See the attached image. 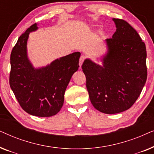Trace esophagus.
Returning <instances> with one entry per match:
<instances>
[{
	"instance_id": "34e87169",
	"label": "esophagus",
	"mask_w": 154,
	"mask_h": 154,
	"mask_svg": "<svg viewBox=\"0 0 154 154\" xmlns=\"http://www.w3.org/2000/svg\"><path fill=\"white\" fill-rule=\"evenodd\" d=\"M85 57L83 56V55L81 56V57H80V60H79V66H80V68H81V66H82V64H83V63L84 62V60H85Z\"/></svg>"
}]
</instances>
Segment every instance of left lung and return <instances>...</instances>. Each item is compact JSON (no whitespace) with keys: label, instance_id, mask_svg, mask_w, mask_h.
Returning <instances> with one entry per match:
<instances>
[{"label":"left lung","instance_id":"8db88e82","mask_svg":"<svg viewBox=\"0 0 154 154\" xmlns=\"http://www.w3.org/2000/svg\"><path fill=\"white\" fill-rule=\"evenodd\" d=\"M116 31L106 39L102 66L86 59L82 69L92 104L97 110L114 114L130 109L146 83V50L137 32L127 22L113 19Z\"/></svg>","mask_w":154,"mask_h":154}]
</instances>
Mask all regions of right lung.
<instances>
[{
	"label": "right lung",
	"instance_id": "right-lung-1",
	"mask_svg": "<svg viewBox=\"0 0 154 154\" xmlns=\"http://www.w3.org/2000/svg\"><path fill=\"white\" fill-rule=\"evenodd\" d=\"M31 26L20 35L10 55V85L19 104L26 113L39 117L56 115L64 104V92L78 71L79 52L54 60L45 66L34 68L27 54L29 33L38 29Z\"/></svg>",
	"mask_w": 154,
	"mask_h": 154
}]
</instances>
